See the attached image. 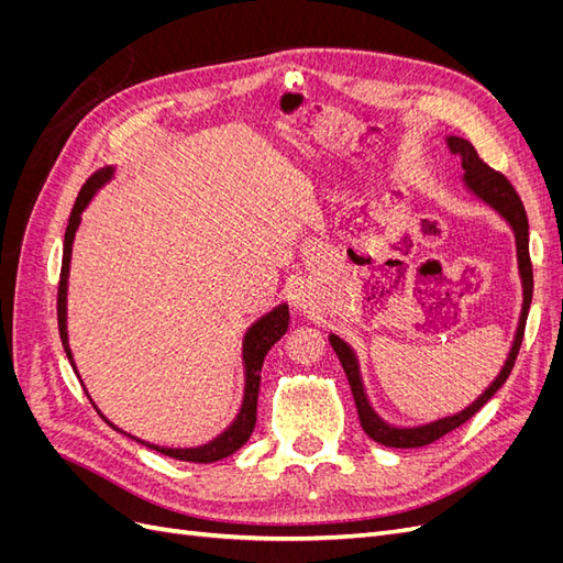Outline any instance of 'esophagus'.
<instances>
[{
  "label": "esophagus",
  "mask_w": 563,
  "mask_h": 563,
  "mask_svg": "<svg viewBox=\"0 0 563 563\" xmlns=\"http://www.w3.org/2000/svg\"><path fill=\"white\" fill-rule=\"evenodd\" d=\"M291 302H294V308L296 310H308L310 305H312V298H310V291H308V286L305 284H298L294 291H291Z\"/></svg>",
  "instance_id": "1"
}]
</instances>
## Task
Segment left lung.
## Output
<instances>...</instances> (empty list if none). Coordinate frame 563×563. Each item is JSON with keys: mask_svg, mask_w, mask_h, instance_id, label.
<instances>
[{"mask_svg": "<svg viewBox=\"0 0 563 563\" xmlns=\"http://www.w3.org/2000/svg\"><path fill=\"white\" fill-rule=\"evenodd\" d=\"M446 143H449V150L453 152V155L463 159V168H465L463 183H465L467 190L474 197H479L484 203H488L490 209H496L507 220L509 228L515 230L519 277H521V286H523L521 317H519V327H517V333H515L512 350H509V354H507V362L500 368L498 378L482 391V397L472 401L467 408H463V411L455 413V416L439 418V420L428 422V424H418V428H395V424L385 422L376 411H373V406L366 399L362 373H360V362H356L354 350L345 343L343 338H338L335 333H331L329 343L335 350L340 364H343V368H345V376L350 380L354 404H356V413H360V422H362L364 432L373 441H378V444L389 446V449H418V446L432 444V441L441 439L444 434L453 432L455 428H460L463 422H467L493 395H496V391L509 378V373H512V368H515L517 354H519L521 340H523L528 308H531V298H533V267H531V255H528V218H526V209H523V203H521L517 190L512 187V183H509L500 172L490 168L479 155H476V150L470 141L457 139V135H449Z\"/></svg>", "mask_w": 563, "mask_h": 563, "instance_id": "8db88e82", "label": "left lung"}]
</instances>
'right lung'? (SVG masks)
Returning <instances> with one entry per match:
<instances>
[{"label":"right lung","instance_id":"obj_1","mask_svg":"<svg viewBox=\"0 0 563 563\" xmlns=\"http://www.w3.org/2000/svg\"><path fill=\"white\" fill-rule=\"evenodd\" d=\"M110 178H112V166L100 168V172H96L87 183H84L81 192H79L75 207H73L70 220H67V230H65L63 267H60V284H58V331H60L65 354H67V360H70L75 373H77V366H75V360H73L70 343H67V277H70V255H73V244H75V234H77L79 220H81V211L89 207V201L96 195L98 187H103ZM286 329H288V305L286 302L277 305L275 310L267 312L255 323H251V329L244 335V347H242L244 376H246L244 401H242V408H240V413H236L234 422L223 434H218L213 441H209V444L195 446V449H166V446L147 444V441H141L135 437L133 439L141 441V444H145L150 449H155V451L168 455V457L185 460V463H216V460H223V457L232 455L234 451H240L246 444L249 437L253 434V428H255V411H258V389H261V368H263V362H265V354L286 333ZM100 416H103V413H100ZM106 422L112 424L110 420H106ZM112 428H114V424H112ZM114 430H119V428H114Z\"/></svg>","mask_w":563,"mask_h":563}]
</instances>
